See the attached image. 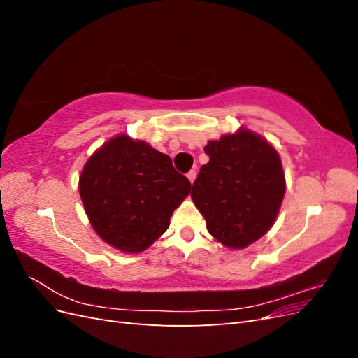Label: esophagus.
I'll return each mask as SVG.
<instances>
[{
  "label": "esophagus",
  "instance_id": "1",
  "mask_svg": "<svg viewBox=\"0 0 358 358\" xmlns=\"http://www.w3.org/2000/svg\"><path fill=\"white\" fill-rule=\"evenodd\" d=\"M187 178L189 179V182L191 183H194V180H196V178H197V171L196 170H191L188 175H187Z\"/></svg>",
  "mask_w": 358,
  "mask_h": 358
}]
</instances>
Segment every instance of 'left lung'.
I'll return each mask as SVG.
<instances>
[{
  "label": "left lung",
  "instance_id": "1",
  "mask_svg": "<svg viewBox=\"0 0 358 358\" xmlns=\"http://www.w3.org/2000/svg\"><path fill=\"white\" fill-rule=\"evenodd\" d=\"M204 152L209 162L201 166L191 199L216 241L246 248L270 230L282 204L285 175L279 154L245 128L210 140Z\"/></svg>",
  "mask_w": 358,
  "mask_h": 358
}]
</instances>
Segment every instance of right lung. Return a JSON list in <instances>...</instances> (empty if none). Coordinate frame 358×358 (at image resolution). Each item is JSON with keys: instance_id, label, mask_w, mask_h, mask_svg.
<instances>
[{"instance_id": "obj_1", "label": "right lung", "mask_w": 358, "mask_h": 358, "mask_svg": "<svg viewBox=\"0 0 358 358\" xmlns=\"http://www.w3.org/2000/svg\"><path fill=\"white\" fill-rule=\"evenodd\" d=\"M189 180L169 155L142 140L119 134L86 161L79 192L95 233L119 251H145L164 233Z\"/></svg>"}]
</instances>
